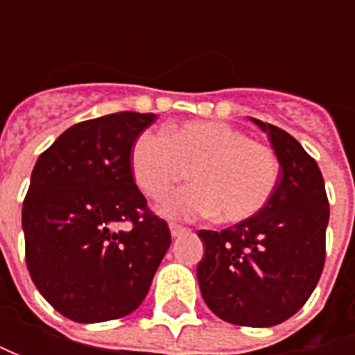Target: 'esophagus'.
Wrapping results in <instances>:
<instances>
[{
	"instance_id": "1",
	"label": "esophagus",
	"mask_w": 355,
	"mask_h": 355,
	"mask_svg": "<svg viewBox=\"0 0 355 355\" xmlns=\"http://www.w3.org/2000/svg\"><path fill=\"white\" fill-rule=\"evenodd\" d=\"M170 233L171 237H182V235H185V233H189V229H185V227H180V225H171L170 227Z\"/></svg>"
}]
</instances>
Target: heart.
<instances>
[{
    "label": "heart",
    "instance_id": "1",
    "mask_svg": "<svg viewBox=\"0 0 355 355\" xmlns=\"http://www.w3.org/2000/svg\"><path fill=\"white\" fill-rule=\"evenodd\" d=\"M130 168L148 198H162L189 170L193 184L159 203L168 219L215 215L237 223L261 211L280 175L277 154L227 122L201 120L142 132L130 152Z\"/></svg>",
    "mask_w": 355,
    "mask_h": 355
}]
</instances>
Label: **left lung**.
Instances as JSON below:
<instances>
[{
	"instance_id": "left-lung-1",
	"label": "left lung",
	"mask_w": 355,
	"mask_h": 355,
	"mask_svg": "<svg viewBox=\"0 0 355 355\" xmlns=\"http://www.w3.org/2000/svg\"><path fill=\"white\" fill-rule=\"evenodd\" d=\"M280 162L277 189L252 217L199 231L201 296L221 320L268 328L288 320L316 288L326 259L330 207L318 164L279 126L251 118Z\"/></svg>"
}]
</instances>
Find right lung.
<instances>
[{
    "label": "right lung",
    "mask_w": 355,
    "mask_h": 355,
    "mask_svg": "<svg viewBox=\"0 0 355 355\" xmlns=\"http://www.w3.org/2000/svg\"><path fill=\"white\" fill-rule=\"evenodd\" d=\"M156 118L118 112L78 122L35 164L21 213L27 268L43 298L71 320L134 312L170 249V229L146 211L130 168L132 146ZM124 220L132 225L120 232Z\"/></svg>",
    "instance_id": "1"
}]
</instances>
